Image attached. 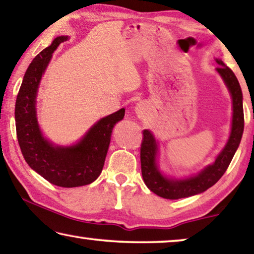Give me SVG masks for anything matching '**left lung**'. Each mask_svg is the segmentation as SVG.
Here are the masks:
<instances>
[{
  "instance_id": "left-lung-1",
  "label": "left lung",
  "mask_w": 254,
  "mask_h": 254,
  "mask_svg": "<svg viewBox=\"0 0 254 254\" xmlns=\"http://www.w3.org/2000/svg\"><path fill=\"white\" fill-rule=\"evenodd\" d=\"M219 67L217 71L220 73L222 79L227 85L233 99V122L232 132L225 149L218 155L216 161L202 170L194 177L186 179H169L162 176L158 170L155 158L158 153L157 142L149 130H143V139L140 144V167L142 176L145 185L152 192L163 198L177 200V198L189 197L192 195L202 193L213 186L222 177L231 163L237 147L240 145L242 135L244 130V114H243V95L239 80L235 73L232 71L221 60L217 59Z\"/></svg>"
}]
</instances>
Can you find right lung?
<instances>
[{
    "instance_id": "1",
    "label": "right lung",
    "mask_w": 254,
    "mask_h": 254,
    "mask_svg": "<svg viewBox=\"0 0 254 254\" xmlns=\"http://www.w3.org/2000/svg\"><path fill=\"white\" fill-rule=\"evenodd\" d=\"M67 36H59L36 56L23 76L15 100V129L26 162L51 184L60 187L88 185L100 176L110 144L112 128L125 116V109L104 117L83 139L69 147L54 146L43 137L36 118V93L52 53Z\"/></svg>"
}]
</instances>
